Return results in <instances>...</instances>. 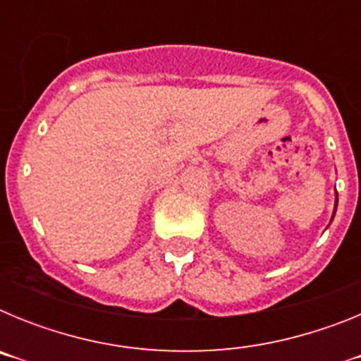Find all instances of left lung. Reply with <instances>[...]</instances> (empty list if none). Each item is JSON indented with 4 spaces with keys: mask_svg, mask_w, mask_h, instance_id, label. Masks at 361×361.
Here are the masks:
<instances>
[{
    "mask_svg": "<svg viewBox=\"0 0 361 361\" xmlns=\"http://www.w3.org/2000/svg\"><path fill=\"white\" fill-rule=\"evenodd\" d=\"M336 202H338V200H336Z\"/></svg>",
    "mask_w": 361,
    "mask_h": 361,
    "instance_id": "1",
    "label": "left lung"
}]
</instances>
